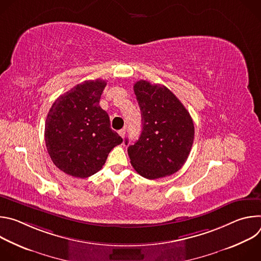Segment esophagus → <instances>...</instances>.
I'll return each mask as SVG.
<instances>
[{
	"label": "esophagus",
	"instance_id": "1",
	"mask_svg": "<svg viewBox=\"0 0 261 261\" xmlns=\"http://www.w3.org/2000/svg\"><path fill=\"white\" fill-rule=\"evenodd\" d=\"M119 134H120V136H121L122 138H125V136H126V128L121 129V130L119 131Z\"/></svg>",
	"mask_w": 261,
	"mask_h": 261
}]
</instances>
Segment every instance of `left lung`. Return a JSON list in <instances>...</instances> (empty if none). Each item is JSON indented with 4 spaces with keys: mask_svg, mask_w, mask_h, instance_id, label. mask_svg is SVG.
Returning <instances> with one entry per match:
<instances>
[{
    "mask_svg": "<svg viewBox=\"0 0 261 261\" xmlns=\"http://www.w3.org/2000/svg\"><path fill=\"white\" fill-rule=\"evenodd\" d=\"M134 93L141 113L142 131L129 145L134 169L155 179L171 175L187 160L194 140V124L188 110L166 87L136 82ZM128 144V139H126Z\"/></svg>",
    "mask_w": 261,
    "mask_h": 261,
    "instance_id": "8db88e82",
    "label": "left lung"
}]
</instances>
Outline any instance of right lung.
I'll return each instance as SVG.
<instances>
[{
  "label": "right lung",
  "instance_id": "obj_1",
  "mask_svg": "<svg viewBox=\"0 0 261 261\" xmlns=\"http://www.w3.org/2000/svg\"><path fill=\"white\" fill-rule=\"evenodd\" d=\"M106 82L86 81L61 95L45 122V144L54 164L65 173L88 177L104 165L109 152L123 142L110 128L100 105Z\"/></svg>",
  "mask_w": 261,
  "mask_h": 261
}]
</instances>
